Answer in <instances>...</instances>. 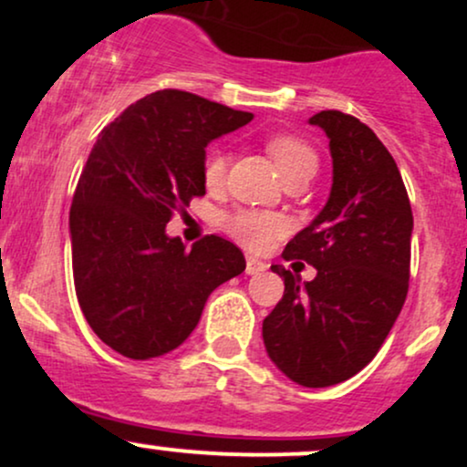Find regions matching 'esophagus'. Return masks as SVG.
Here are the masks:
<instances>
[{"label": "esophagus", "instance_id": "34e87169", "mask_svg": "<svg viewBox=\"0 0 467 467\" xmlns=\"http://www.w3.org/2000/svg\"><path fill=\"white\" fill-rule=\"evenodd\" d=\"M265 264L256 256H245V275H259V272L265 270Z\"/></svg>", "mask_w": 467, "mask_h": 467}]
</instances>
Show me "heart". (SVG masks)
<instances>
[{"label": "heart", "instance_id": "b5f03b06", "mask_svg": "<svg viewBox=\"0 0 467 467\" xmlns=\"http://www.w3.org/2000/svg\"><path fill=\"white\" fill-rule=\"evenodd\" d=\"M267 153L275 160L281 178H287L303 166H316V153L303 140L292 136H276L267 142ZM228 153L222 147L208 149L203 158V182L208 189H217L226 178ZM223 228L234 239L252 250H264L283 233V222L278 215L259 211H239L223 219Z\"/></svg>", "mask_w": 467, "mask_h": 467}]
</instances>
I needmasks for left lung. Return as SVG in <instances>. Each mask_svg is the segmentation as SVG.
<instances>
[{
    "label": "left lung",
    "instance_id": "left-lung-1",
    "mask_svg": "<svg viewBox=\"0 0 467 467\" xmlns=\"http://www.w3.org/2000/svg\"><path fill=\"white\" fill-rule=\"evenodd\" d=\"M329 138L331 191L283 259L316 267L312 281L283 265L285 292L264 320L267 358L292 382L334 387L373 360L409 292L412 211L393 155L358 118H309Z\"/></svg>",
    "mask_w": 467,
    "mask_h": 467
}]
</instances>
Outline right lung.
Segmentation results:
<instances>
[{"instance_id": "right-lung-1", "label": "right lung", "mask_w": 467, "mask_h": 467, "mask_svg": "<svg viewBox=\"0 0 467 467\" xmlns=\"http://www.w3.org/2000/svg\"><path fill=\"white\" fill-rule=\"evenodd\" d=\"M252 118L162 89L96 138L69 208L74 287L94 334L120 356L149 360L178 349L213 289L245 270L230 241L211 234L189 250L166 223L206 192L208 142Z\"/></svg>"}]
</instances>
